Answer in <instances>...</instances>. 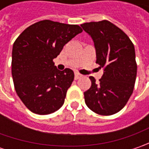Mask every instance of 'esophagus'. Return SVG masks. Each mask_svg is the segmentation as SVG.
<instances>
[{"instance_id":"obj_1","label":"esophagus","mask_w":149,"mask_h":149,"mask_svg":"<svg viewBox=\"0 0 149 149\" xmlns=\"http://www.w3.org/2000/svg\"><path fill=\"white\" fill-rule=\"evenodd\" d=\"M82 77V74H80L79 73H78V72H75L74 73V79H79V78Z\"/></svg>"}]
</instances>
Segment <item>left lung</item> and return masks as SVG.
Listing matches in <instances>:
<instances>
[{"instance_id": "8db88e82", "label": "left lung", "mask_w": 149, "mask_h": 149, "mask_svg": "<svg viewBox=\"0 0 149 149\" xmlns=\"http://www.w3.org/2000/svg\"><path fill=\"white\" fill-rule=\"evenodd\" d=\"M95 43L96 63L104 74L96 83L90 76L91 87L84 93L88 108L100 115L120 111L134 88L137 64L134 44L129 36L109 20L80 25Z\"/></svg>"}]
</instances>
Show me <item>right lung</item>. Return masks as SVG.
I'll return each mask as SVG.
<instances>
[{"label":"right lung","instance_id":"right-lung-1","mask_svg":"<svg viewBox=\"0 0 149 149\" xmlns=\"http://www.w3.org/2000/svg\"><path fill=\"white\" fill-rule=\"evenodd\" d=\"M82 31L77 25L44 20L27 27L15 40L11 74L16 94L29 110L44 115L64 104L74 74L70 69L59 70L53 60Z\"/></svg>","mask_w":149,"mask_h":149}]
</instances>
